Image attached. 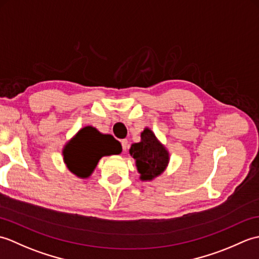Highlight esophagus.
<instances>
[{
	"mask_svg": "<svg viewBox=\"0 0 259 259\" xmlns=\"http://www.w3.org/2000/svg\"><path fill=\"white\" fill-rule=\"evenodd\" d=\"M121 146H122V149H123V151H125L126 149H128V140L126 139H123L122 141H121Z\"/></svg>",
	"mask_w": 259,
	"mask_h": 259,
	"instance_id": "34e87169",
	"label": "esophagus"
}]
</instances>
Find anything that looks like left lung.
Here are the masks:
<instances>
[{
  "label": "left lung",
  "instance_id": "obj_1",
  "mask_svg": "<svg viewBox=\"0 0 259 259\" xmlns=\"http://www.w3.org/2000/svg\"><path fill=\"white\" fill-rule=\"evenodd\" d=\"M130 155L136 160V166L141 180H152L161 175L169 161V153L156 138L149 128L141 133V141L130 148Z\"/></svg>",
  "mask_w": 259,
  "mask_h": 259
}]
</instances>
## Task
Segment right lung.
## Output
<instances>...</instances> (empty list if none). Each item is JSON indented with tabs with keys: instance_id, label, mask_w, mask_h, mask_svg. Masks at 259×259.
<instances>
[{
	"instance_id": "1",
	"label": "right lung",
	"mask_w": 259,
	"mask_h": 259,
	"mask_svg": "<svg viewBox=\"0 0 259 259\" xmlns=\"http://www.w3.org/2000/svg\"><path fill=\"white\" fill-rule=\"evenodd\" d=\"M122 151L120 142L112 136L102 135L93 126L82 128L63 150L64 162L71 172L88 178L103 156Z\"/></svg>"
}]
</instances>
